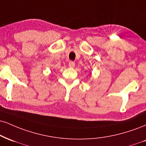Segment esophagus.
Listing matches in <instances>:
<instances>
[{
    "instance_id": "obj_1",
    "label": "esophagus",
    "mask_w": 146,
    "mask_h": 146,
    "mask_svg": "<svg viewBox=\"0 0 146 146\" xmlns=\"http://www.w3.org/2000/svg\"><path fill=\"white\" fill-rule=\"evenodd\" d=\"M68 66H69L70 68L75 67V62H73V61H70V62H68Z\"/></svg>"
}]
</instances>
